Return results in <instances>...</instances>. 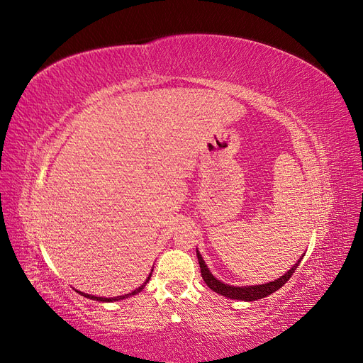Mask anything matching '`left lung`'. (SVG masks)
Listing matches in <instances>:
<instances>
[{
  "instance_id": "8db88e82",
  "label": "left lung",
  "mask_w": 363,
  "mask_h": 363,
  "mask_svg": "<svg viewBox=\"0 0 363 363\" xmlns=\"http://www.w3.org/2000/svg\"><path fill=\"white\" fill-rule=\"evenodd\" d=\"M196 257H199V263H200V268H201V277H203V280L206 281L208 288L215 291L216 294H221V295L227 296V298L242 300V301H256V300L263 298V296H268L272 292L279 291L283 286V284L292 277V274L295 272L296 268H298L300 262H301V259H300L286 274H284V276H281L280 279L274 280V281H269V283H265V284H256V286H230V284L219 281L212 276L199 251H196Z\"/></svg>"
}]
</instances>
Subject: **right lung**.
I'll list each match as a JSON object with an SVG mask.
<instances>
[{"mask_svg": "<svg viewBox=\"0 0 363 363\" xmlns=\"http://www.w3.org/2000/svg\"><path fill=\"white\" fill-rule=\"evenodd\" d=\"M150 277H151V274H150ZM150 277L147 279V281L150 280ZM147 281L142 284L140 288H138V289H135L133 292L131 294H127V295H121V296H115V298H101V296H95V295H87V294H83V292H80L83 296H86V298H91V300H95V301H116V300H124V298H127V296H131V295H135V294H138V292H140L142 289L145 288V284H147ZM79 292V291H77Z\"/></svg>", "mask_w": 363, "mask_h": 363, "instance_id": "obj_1", "label": "right lung"}]
</instances>
